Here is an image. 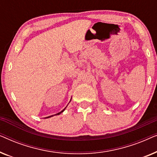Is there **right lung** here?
<instances>
[{
	"label": "right lung",
	"instance_id": "obj_1",
	"mask_svg": "<svg viewBox=\"0 0 157 157\" xmlns=\"http://www.w3.org/2000/svg\"><path fill=\"white\" fill-rule=\"evenodd\" d=\"M65 109H66V108H65ZM65 109H63V110H62V111H61V112L58 113H56V114H55V115H59V114H60V113H61L62 112H63V111L64 110H65ZM53 117V116H50V117H46V118H49V117Z\"/></svg>",
	"mask_w": 157,
	"mask_h": 157
}]
</instances>
